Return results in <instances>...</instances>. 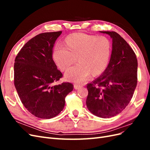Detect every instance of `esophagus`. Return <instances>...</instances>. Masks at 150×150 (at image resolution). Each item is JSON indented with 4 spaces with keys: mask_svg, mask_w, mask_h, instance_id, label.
Here are the masks:
<instances>
[{
    "mask_svg": "<svg viewBox=\"0 0 150 150\" xmlns=\"http://www.w3.org/2000/svg\"><path fill=\"white\" fill-rule=\"evenodd\" d=\"M81 87H82V86H81V85L77 84H74V88L75 89H78L81 88Z\"/></svg>",
    "mask_w": 150,
    "mask_h": 150,
    "instance_id": "esophagus-1",
    "label": "esophagus"
}]
</instances>
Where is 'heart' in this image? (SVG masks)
Returning <instances> with one entry per match:
<instances>
[{"label": "heart", "instance_id": "heart-1", "mask_svg": "<svg viewBox=\"0 0 150 150\" xmlns=\"http://www.w3.org/2000/svg\"><path fill=\"white\" fill-rule=\"evenodd\" d=\"M66 46L57 45L53 58L62 71L68 69L76 61L79 63L65 73L66 79L76 83H83L91 75L98 76L106 69L110 61L112 44L104 36L76 33L66 39Z\"/></svg>", "mask_w": 150, "mask_h": 150}]
</instances>
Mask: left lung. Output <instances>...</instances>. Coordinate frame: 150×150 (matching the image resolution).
<instances>
[{
    "mask_svg": "<svg viewBox=\"0 0 150 150\" xmlns=\"http://www.w3.org/2000/svg\"><path fill=\"white\" fill-rule=\"evenodd\" d=\"M112 39L110 63L101 76L87 86L86 106L94 115L108 118L128 106L137 85L138 61L133 50L114 31H100Z\"/></svg>",
    "mask_w": 150,
    "mask_h": 150,
    "instance_id": "8db88e82",
    "label": "left lung"
}]
</instances>
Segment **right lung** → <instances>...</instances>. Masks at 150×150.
<instances>
[{
  "label": "right lung",
  "mask_w": 150,
  "mask_h": 150,
  "mask_svg": "<svg viewBox=\"0 0 150 150\" xmlns=\"http://www.w3.org/2000/svg\"><path fill=\"white\" fill-rule=\"evenodd\" d=\"M62 31L40 34L22 47L14 63V85L22 104L32 115L50 119L62 111L73 90L70 83L53 86L62 77L52 59V49Z\"/></svg>",
  "instance_id": "add662e5"
}]
</instances>
